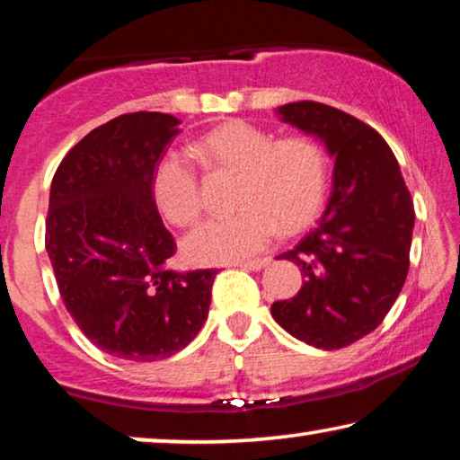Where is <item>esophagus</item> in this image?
<instances>
[{
  "mask_svg": "<svg viewBox=\"0 0 460 460\" xmlns=\"http://www.w3.org/2000/svg\"><path fill=\"white\" fill-rule=\"evenodd\" d=\"M270 261H271L270 257H257V259H251V261H241V263H236V265H238V268H243V270L259 271V270H263L265 265H270Z\"/></svg>",
  "mask_w": 460,
  "mask_h": 460,
  "instance_id": "1",
  "label": "esophagus"
}]
</instances>
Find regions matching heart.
Here are the masks:
<instances>
[{"instance_id":"heart-1","label":"heart","mask_w":460,"mask_h":460,"mask_svg":"<svg viewBox=\"0 0 460 460\" xmlns=\"http://www.w3.org/2000/svg\"><path fill=\"white\" fill-rule=\"evenodd\" d=\"M197 153L211 164L241 172L236 216L209 219L184 238L189 261L216 265L241 261L268 246L278 226L296 232L322 208L328 164L309 137L276 138L255 124L232 119L209 130ZM153 197L174 226L195 224L203 211L199 176L189 159L168 153L153 172Z\"/></svg>"}]
</instances>
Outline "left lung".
<instances>
[{
	"mask_svg": "<svg viewBox=\"0 0 460 460\" xmlns=\"http://www.w3.org/2000/svg\"><path fill=\"white\" fill-rule=\"evenodd\" d=\"M286 124L319 138L334 164V189L319 224L278 259L296 263V296L271 315L298 341L334 350L374 332L401 295L415 226L394 153L355 116L317 102L279 105Z\"/></svg>",
	"mask_w": 460,
	"mask_h": 460,
	"instance_id": "left-lung-1",
	"label": "left lung"
}]
</instances>
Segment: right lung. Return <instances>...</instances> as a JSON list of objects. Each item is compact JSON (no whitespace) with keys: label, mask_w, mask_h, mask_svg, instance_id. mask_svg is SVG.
<instances>
[{"label":"right lung","mask_w":460,"mask_h":460,"mask_svg":"<svg viewBox=\"0 0 460 460\" xmlns=\"http://www.w3.org/2000/svg\"><path fill=\"white\" fill-rule=\"evenodd\" d=\"M181 119L135 111L97 126L58 165L45 249L66 309L89 341L126 361L182 350L203 328L217 270L174 271L153 172Z\"/></svg>","instance_id":"1"}]
</instances>
